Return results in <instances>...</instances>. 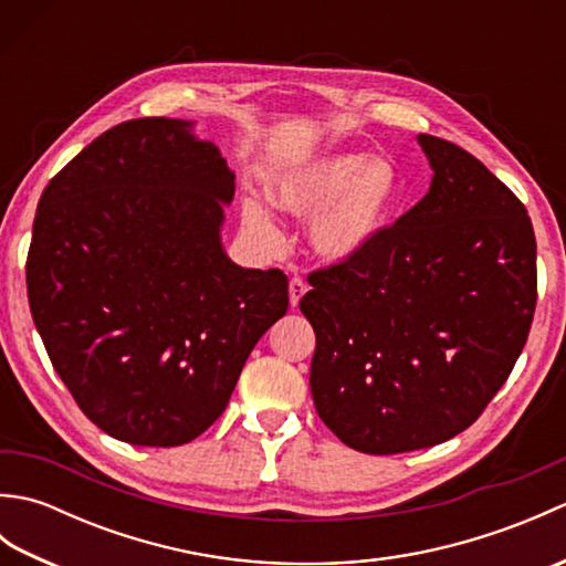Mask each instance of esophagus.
Instances as JSON below:
<instances>
[{"instance_id":"34e87169","label":"esophagus","mask_w":566,"mask_h":566,"mask_svg":"<svg viewBox=\"0 0 566 566\" xmlns=\"http://www.w3.org/2000/svg\"><path fill=\"white\" fill-rule=\"evenodd\" d=\"M306 282L302 280V276H292L290 280V302H292V306L296 308L298 306V302H302V296L306 294Z\"/></svg>"}]
</instances>
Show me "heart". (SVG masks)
Instances as JSON below:
<instances>
[{"instance_id":"1","label":"heart","mask_w":566,"mask_h":566,"mask_svg":"<svg viewBox=\"0 0 566 566\" xmlns=\"http://www.w3.org/2000/svg\"><path fill=\"white\" fill-rule=\"evenodd\" d=\"M268 199L282 213L311 221L308 243L321 260L345 262L389 223L401 199V177L389 160L328 153L282 170L270 182ZM243 223L262 243H280V231L262 203H245Z\"/></svg>"}]
</instances>
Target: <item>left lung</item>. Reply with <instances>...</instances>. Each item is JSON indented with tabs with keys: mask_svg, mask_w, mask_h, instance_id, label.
Returning a JSON list of instances; mask_svg holds the SVG:
<instances>
[{
	"mask_svg": "<svg viewBox=\"0 0 566 566\" xmlns=\"http://www.w3.org/2000/svg\"><path fill=\"white\" fill-rule=\"evenodd\" d=\"M428 195L308 274L311 394L347 448L399 454L467 430L509 379L537 302L523 201L472 153L420 134Z\"/></svg>",
	"mask_w": 566,
	"mask_h": 566,
	"instance_id": "1",
	"label": "left lung"
}]
</instances>
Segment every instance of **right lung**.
Masks as SVG:
<instances>
[{"label":"right lung","mask_w":566,"mask_h":566,"mask_svg":"<svg viewBox=\"0 0 566 566\" xmlns=\"http://www.w3.org/2000/svg\"><path fill=\"white\" fill-rule=\"evenodd\" d=\"M233 179L189 122L153 116L106 130L43 189L31 316L72 399L116 440L201 436L290 308L282 270H243L221 248Z\"/></svg>","instance_id":"1"}]
</instances>
